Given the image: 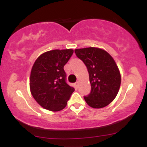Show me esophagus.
I'll list each match as a JSON object with an SVG mask.
<instances>
[{
  "label": "esophagus",
  "instance_id": "1",
  "mask_svg": "<svg viewBox=\"0 0 147 147\" xmlns=\"http://www.w3.org/2000/svg\"><path fill=\"white\" fill-rule=\"evenodd\" d=\"M74 85H75V87L76 88H78V86H79V82H76V83H75Z\"/></svg>",
  "mask_w": 147,
  "mask_h": 147
}]
</instances>
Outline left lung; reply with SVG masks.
<instances>
[{"mask_svg":"<svg viewBox=\"0 0 147 147\" xmlns=\"http://www.w3.org/2000/svg\"><path fill=\"white\" fill-rule=\"evenodd\" d=\"M77 57L84 62L89 73L90 93L84 96L88 105L94 109L108 106L117 96L121 84V75L113 58L102 49H76Z\"/></svg>","mask_w":147,"mask_h":147,"instance_id":"obj_1","label":"left lung"}]
</instances>
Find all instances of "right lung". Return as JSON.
<instances>
[{"label": "right lung", "mask_w": 147, "mask_h": 147, "mask_svg": "<svg viewBox=\"0 0 147 147\" xmlns=\"http://www.w3.org/2000/svg\"><path fill=\"white\" fill-rule=\"evenodd\" d=\"M73 52L72 49L50 50L40 55L34 63L30 73V92L45 109L54 112L63 109L75 91L65 82L63 69Z\"/></svg>", "instance_id": "right-lung-1"}]
</instances>
